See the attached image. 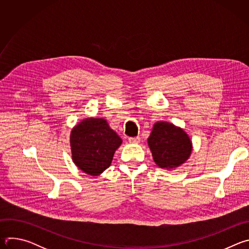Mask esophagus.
<instances>
[{"label": "esophagus", "mask_w": 249, "mask_h": 249, "mask_svg": "<svg viewBox=\"0 0 249 249\" xmlns=\"http://www.w3.org/2000/svg\"><path fill=\"white\" fill-rule=\"evenodd\" d=\"M128 140L130 143H139L141 139H140V137H134V138H129Z\"/></svg>", "instance_id": "obj_1"}]
</instances>
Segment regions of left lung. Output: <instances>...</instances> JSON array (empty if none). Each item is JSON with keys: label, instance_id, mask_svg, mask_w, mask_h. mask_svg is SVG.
Segmentation results:
<instances>
[{"label": "left lung", "instance_id": "1", "mask_svg": "<svg viewBox=\"0 0 249 249\" xmlns=\"http://www.w3.org/2000/svg\"><path fill=\"white\" fill-rule=\"evenodd\" d=\"M148 144L157 165L166 169L185 162L192 151L188 135L167 122H158L154 125Z\"/></svg>", "mask_w": 249, "mask_h": 249}]
</instances>
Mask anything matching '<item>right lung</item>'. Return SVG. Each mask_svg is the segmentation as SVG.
<instances>
[{"instance_id": "add662e5", "label": "right lung", "mask_w": 249, "mask_h": 249, "mask_svg": "<svg viewBox=\"0 0 249 249\" xmlns=\"http://www.w3.org/2000/svg\"><path fill=\"white\" fill-rule=\"evenodd\" d=\"M73 161L84 172L99 175L111 164L120 137L101 118H87L71 132Z\"/></svg>"}]
</instances>
